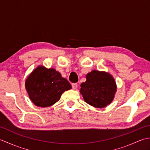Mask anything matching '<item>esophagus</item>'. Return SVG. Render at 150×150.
Returning a JSON list of instances; mask_svg holds the SVG:
<instances>
[{
  "label": "esophagus",
  "instance_id": "obj_1",
  "mask_svg": "<svg viewBox=\"0 0 150 150\" xmlns=\"http://www.w3.org/2000/svg\"><path fill=\"white\" fill-rule=\"evenodd\" d=\"M71 86H72V88L73 89V90H75V89H77L78 87V84L77 83H73L71 84Z\"/></svg>",
  "mask_w": 150,
  "mask_h": 150
}]
</instances>
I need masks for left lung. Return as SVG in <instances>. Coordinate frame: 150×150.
<instances>
[{
	"label": "left lung",
	"instance_id": "1",
	"mask_svg": "<svg viewBox=\"0 0 150 150\" xmlns=\"http://www.w3.org/2000/svg\"><path fill=\"white\" fill-rule=\"evenodd\" d=\"M80 92L86 103L102 108L113 101L117 91L115 79L110 73L97 70L88 73L86 81L81 84Z\"/></svg>",
	"mask_w": 150,
	"mask_h": 150
}]
</instances>
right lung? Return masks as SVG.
Masks as SVG:
<instances>
[{
	"label": "right lung",
	"instance_id": "add662e5",
	"mask_svg": "<svg viewBox=\"0 0 150 150\" xmlns=\"http://www.w3.org/2000/svg\"><path fill=\"white\" fill-rule=\"evenodd\" d=\"M25 87L30 100L39 107H48L59 101L65 91L71 89L67 79L55 69L40 66L28 76Z\"/></svg>",
	"mask_w": 150,
	"mask_h": 150
}]
</instances>
